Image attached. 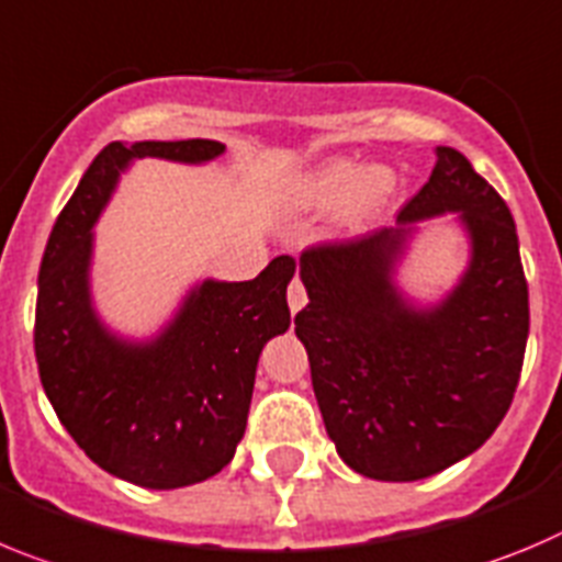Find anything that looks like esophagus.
<instances>
[{"mask_svg":"<svg viewBox=\"0 0 562 562\" xmlns=\"http://www.w3.org/2000/svg\"><path fill=\"white\" fill-rule=\"evenodd\" d=\"M286 301H290V312L292 315H297V312H301L303 306H306V290H303V284L301 281H292L290 284V292H286Z\"/></svg>","mask_w":562,"mask_h":562,"instance_id":"esophagus-1","label":"esophagus"}]
</instances>
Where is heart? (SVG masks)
I'll list each match as a JSON object with an SVG mask.
<instances>
[{"label": "heart", "instance_id": "1", "mask_svg": "<svg viewBox=\"0 0 562 562\" xmlns=\"http://www.w3.org/2000/svg\"><path fill=\"white\" fill-rule=\"evenodd\" d=\"M398 180L387 167H364L353 158H326L284 187L286 211L326 214L337 211L339 228L359 234L379 220L393 200Z\"/></svg>", "mask_w": 562, "mask_h": 562}]
</instances>
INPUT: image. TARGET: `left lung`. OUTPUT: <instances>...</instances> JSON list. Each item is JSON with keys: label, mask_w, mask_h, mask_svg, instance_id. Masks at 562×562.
Segmentation results:
<instances>
[{"label": "left lung", "mask_w": 562, "mask_h": 562, "mask_svg": "<svg viewBox=\"0 0 562 562\" xmlns=\"http://www.w3.org/2000/svg\"><path fill=\"white\" fill-rule=\"evenodd\" d=\"M457 213L469 261L429 302L397 272L420 222ZM308 306L295 334L328 437L348 468L379 482H418L465 460L507 415L529 337V292L507 203L454 147L382 228L297 261Z\"/></svg>", "instance_id": "8db88e82"}]
</instances>
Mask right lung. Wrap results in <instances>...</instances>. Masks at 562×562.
Wrapping results in <instances>:
<instances>
[{"label":"right lung","instance_id":"right-lung-1","mask_svg":"<svg viewBox=\"0 0 562 562\" xmlns=\"http://www.w3.org/2000/svg\"><path fill=\"white\" fill-rule=\"evenodd\" d=\"M223 142H111L60 211L38 270L35 359L44 393L102 471L175 491L223 471L239 446L261 348L290 328V256L254 281L200 278L150 337H127L94 303V228L142 158L203 167Z\"/></svg>","mask_w":562,"mask_h":562}]
</instances>
